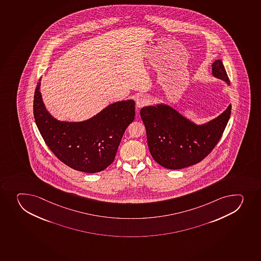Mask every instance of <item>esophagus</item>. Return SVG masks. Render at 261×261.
Listing matches in <instances>:
<instances>
[{
  "mask_svg": "<svg viewBox=\"0 0 261 261\" xmlns=\"http://www.w3.org/2000/svg\"><path fill=\"white\" fill-rule=\"evenodd\" d=\"M150 102V98L146 95H140L136 99V106L139 108H141L143 106H146Z\"/></svg>",
  "mask_w": 261,
  "mask_h": 261,
  "instance_id": "esophagus-1",
  "label": "esophagus"
}]
</instances>
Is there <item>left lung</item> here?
<instances>
[{
  "instance_id": "obj_1",
  "label": "left lung",
  "mask_w": 261,
  "mask_h": 261,
  "mask_svg": "<svg viewBox=\"0 0 261 261\" xmlns=\"http://www.w3.org/2000/svg\"><path fill=\"white\" fill-rule=\"evenodd\" d=\"M212 73L230 85L221 60L213 63ZM230 112L231 105L207 123L196 125L168 105L143 107L140 116L153 159L168 169H181L200 163L219 142Z\"/></svg>"
}]
</instances>
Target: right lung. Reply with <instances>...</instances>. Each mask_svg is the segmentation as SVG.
I'll list each match as a JSON object with an SVG mask.
<instances>
[{
    "instance_id": "1",
    "label": "right lung",
    "mask_w": 261,
    "mask_h": 261,
    "mask_svg": "<svg viewBox=\"0 0 261 261\" xmlns=\"http://www.w3.org/2000/svg\"><path fill=\"white\" fill-rule=\"evenodd\" d=\"M40 85L41 78L34 94V117L41 137L55 156L84 173H98L111 165L125 130L135 120V101L111 103L86 121H60L46 110Z\"/></svg>"
}]
</instances>
